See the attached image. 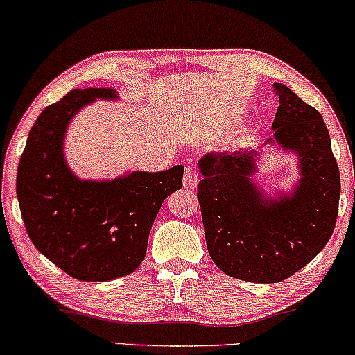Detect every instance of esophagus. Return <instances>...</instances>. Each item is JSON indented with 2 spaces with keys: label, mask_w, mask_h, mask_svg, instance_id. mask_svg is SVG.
<instances>
[{
  "label": "esophagus",
  "mask_w": 355,
  "mask_h": 355,
  "mask_svg": "<svg viewBox=\"0 0 355 355\" xmlns=\"http://www.w3.org/2000/svg\"><path fill=\"white\" fill-rule=\"evenodd\" d=\"M182 182H184V188H188V189L196 188L198 182H199L198 171L194 169V167H191V166L186 167V169H184V178H182Z\"/></svg>",
  "instance_id": "1"
}]
</instances>
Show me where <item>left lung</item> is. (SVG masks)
Instances as JSON below:
<instances>
[{
	"mask_svg": "<svg viewBox=\"0 0 355 355\" xmlns=\"http://www.w3.org/2000/svg\"><path fill=\"white\" fill-rule=\"evenodd\" d=\"M273 137L295 153L293 189L270 195L256 182L258 149L208 153L198 161V199L209 257L221 272L254 284H277L324 250L336 226L340 174L324 119L284 83Z\"/></svg>",
	"mask_w": 355,
	"mask_h": 355,
	"instance_id": "left-lung-1",
	"label": "left lung"
}]
</instances>
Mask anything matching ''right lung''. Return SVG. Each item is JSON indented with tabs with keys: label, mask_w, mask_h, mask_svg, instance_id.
<instances>
[{
	"label": "right lung",
	"mask_w": 355,
	"mask_h": 355,
	"mask_svg": "<svg viewBox=\"0 0 355 355\" xmlns=\"http://www.w3.org/2000/svg\"><path fill=\"white\" fill-rule=\"evenodd\" d=\"M95 101H119L114 89L71 90L51 103L28 134L17 194L26 233L42 254L83 282L132 273L147 252L162 201L182 188L184 166L82 179L65 157L70 122Z\"/></svg>",
	"instance_id": "obj_1"
}]
</instances>
